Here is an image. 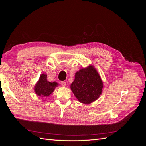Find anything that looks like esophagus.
<instances>
[{
    "label": "esophagus",
    "mask_w": 146,
    "mask_h": 146,
    "mask_svg": "<svg viewBox=\"0 0 146 146\" xmlns=\"http://www.w3.org/2000/svg\"><path fill=\"white\" fill-rule=\"evenodd\" d=\"M61 85H62L63 86H65L66 85V82H65L63 81V82H61Z\"/></svg>",
    "instance_id": "esophagus-1"
}]
</instances>
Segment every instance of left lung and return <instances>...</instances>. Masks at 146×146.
Returning <instances> with one entry per match:
<instances>
[{
	"label": "left lung",
	"instance_id": "1",
	"mask_svg": "<svg viewBox=\"0 0 146 146\" xmlns=\"http://www.w3.org/2000/svg\"><path fill=\"white\" fill-rule=\"evenodd\" d=\"M70 88L79 102L88 104L99 98L102 91L103 83L95 68L90 66L76 73Z\"/></svg>",
	"mask_w": 146,
	"mask_h": 146
}]
</instances>
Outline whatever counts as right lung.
<instances>
[{
	"mask_svg": "<svg viewBox=\"0 0 146 146\" xmlns=\"http://www.w3.org/2000/svg\"><path fill=\"white\" fill-rule=\"evenodd\" d=\"M58 86V83L55 82H50L47 81V75H41L39 80L35 86V91L39 96L46 98L54 92L55 87Z\"/></svg>",
	"mask_w": 146,
	"mask_h": 146,
	"instance_id": "add662e5",
	"label": "right lung"
}]
</instances>
